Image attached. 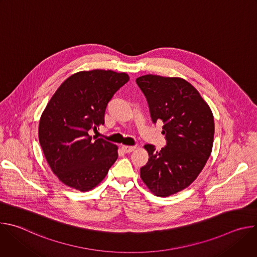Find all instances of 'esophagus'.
Segmentation results:
<instances>
[{"instance_id":"34e87169","label":"esophagus","mask_w":257,"mask_h":257,"mask_svg":"<svg viewBox=\"0 0 257 257\" xmlns=\"http://www.w3.org/2000/svg\"><path fill=\"white\" fill-rule=\"evenodd\" d=\"M122 150L124 151V153L129 154L132 153L136 150V146H129V145H122Z\"/></svg>"}]
</instances>
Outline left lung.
Wrapping results in <instances>:
<instances>
[{"instance_id": "8db88e82", "label": "left lung", "mask_w": 257, "mask_h": 257, "mask_svg": "<svg viewBox=\"0 0 257 257\" xmlns=\"http://www.w3.org/2000/svg\"><path fill=\"white\" fill-rule=\"evenodd\" d=\"M136 83L148 100L153 122L163 121L167 140L160 152L152 144L144 145L150 159L140 177L155 195L167 197L187 188L205 166L212 150L213 116L184 79L149 74Z\"/></svg>"}]
</instances>
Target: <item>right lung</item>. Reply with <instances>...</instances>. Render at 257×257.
<instances>
[{"mask_svg": "<svg viewBox=\"0 0 257 257\" xmlns=\"http://www.w3.org/2000/svg\"><path fill=\"white\" fill-rule=\"evenodd\" d=\"M129 81L126 73L81 71L67 78L42 114L39 139L46 160L65 185L89 191L118 159V146L88 133L104 124L113 95Z\"/></svg>", "mask_w": 257, "mask_h": 257, "instance_id": "right-lung-1", "label": "right lung"}]
</instances>
